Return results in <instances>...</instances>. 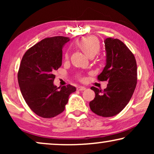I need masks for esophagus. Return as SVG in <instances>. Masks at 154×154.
<instances>
[{
	"label": "esophagus",
	"instance_id": "esophagus-1",
	"mask_svg": "<svg viewBox=\"0 0 154 154\" xmlns=\"http://www.w3.org/2000/svg\"><path fill=\"white\" fill-rule=\"evenodd\" d=\"M86 88L84 87V86H79V87L77 88V90H79V91H83V90H85Z\"/></svg>",
	"mask_w": 154,
	"mask_h": 154
}]
</instances>
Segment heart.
<instances>
[{"label": "heart", "mask_w": 154, "mask_h": 154, "mask_svg": "<svg viewBox=\"0 0 154 154\" xmlns=\"http://www.w3.org/2000/svg\"><path fill=\"white\" fill-rule=\"evenodd\" d=\"M77 45L88 57H93L100 50V43L98 39L94 36L83 38L77 42ZM69 54L66 53L65 57L68 58Z\"/></svg>", "instance_id": "heart-1"}]
</instances>
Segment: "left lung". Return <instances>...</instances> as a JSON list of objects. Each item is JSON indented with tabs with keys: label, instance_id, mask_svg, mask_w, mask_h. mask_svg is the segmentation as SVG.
<instances>
[{
	"label": "left lung",
	"instance_id": "8db88e82",
	"mask_svg": "<svg viewBox=\"0 0 154 154\" xmlns=\"http://www.w3.org/2000/svg\"><path fill=\"white\" fill-rule=\"evenodd\" d=\"M104 44L106 64L97 79L109 83L104 90L91 87L95 97L89 105L95 114L111 117L121 112L130 102L137 85V71L135 57L123 42L107 38Z\"/></svg>",
	"mask_w": 154,
	"mask_h": 154
}]
</instances>
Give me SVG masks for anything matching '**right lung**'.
<instances>
[{
	"mask_svg": "<svg viewBox=\"0 0 154 154\" xmlns=\"http://www.w3.org/2000/svg\"><path fill=\"white\" fill-rule=\"evenodd\" d=\"M68 41L64 36L46 38L29 48L21 61L17 79L23 97L35 114L45 119L62 113L70 94L76 90L71 85L57 88L53 84Z\"/></svg>",
	"mask_w": 154,
	"mask_h": 154,
	"instance_id": "1",
	"label": "right lung"
}]
</instances>
